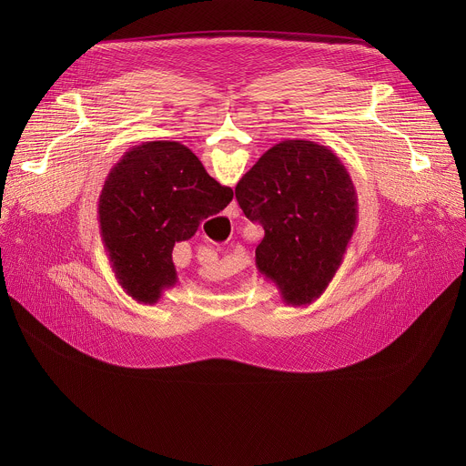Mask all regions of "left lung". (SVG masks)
Wrapping results in <instances>:
<instances>
[{
  "instance_id": "8db88e82",
  "label": "left lung",
  "mask_w": 466,
  "mask_h": 466,
  "mask_svg": "<svg viewBox=\"0 0 466 466\" xmlns=\"http://www.w3.org/2000/svg\"><path fill=\"white\" fill-rule=\"evenodd\" d=\"M236 198L265 232L256 269L288 306L317 300L358 225V193L339 157L315 142L284 140L239 178Z\"/></svg>"
}]
</instances>
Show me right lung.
<instances>
[{
    "label": "right lung",
    "mask_w": 466,
    "mask_h": 466,
    "mask_svg": "<svg viewBox=\"0 0 466 466\" xmlns=\"http://www.w3.org/2000/svg\"><path fill=\"white\" fill-rule=\"evenodd\" d=\"M232 197V187L212 178L178 142L128 149L110 169L97 207L101 239L123 291L138 304H157L178 280L175 243L189 239Z\"/></svg>",
    "instance_id": "obj_1"
}]
</instances>
